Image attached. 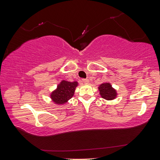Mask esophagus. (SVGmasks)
I'll list each match as a JSON object with an SVG mask.
<instances>
[{"mask_svg": "<svg viewBox=\"0 0 160 160\" xmlns=\"http://www.w3.org/2000/svg\"><path fill=\"white\" fill-rule=\"evenodd\" d=\"M82 81H83V82L85 84H88L89 83V81L88 79H83Z\"/></svg>", "mask_w": 160, "mask_h": 160, "instance_id": "esophagus-1", "label": "esophagus"}]
</instances>
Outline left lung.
<instances>
[{"mask_svg": "<svg viewBox=\"0 0 160 160\" xmlns=\"http://www.w3.org/2000/svg\"><path fill=\"white\" fill-rule=\"evenodd\" d=\"M98 89L101 98L108 101L113 100L118 96L117 91L109 83H101L98 87Z\"/></svg>", "mask_w": 160, "mask_h": 160, "instance_id": "1", "label": "left lung"}]
</instances>
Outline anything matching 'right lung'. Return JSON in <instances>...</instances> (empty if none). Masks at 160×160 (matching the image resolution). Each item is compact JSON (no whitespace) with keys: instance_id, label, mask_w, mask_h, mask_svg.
Masks as SVG:
<instances>
[{"instance_id":"1","label":"right lung","mask_w":160,"mask_h":160,"mask_svg":"<svg viewBox=\"0 0 160 160\" xmlns=\"http://www.w3.org/2000/svg\"><path fill=\"white\" fill-rule=\"evenodd\" d=\"M77 81H67L62 80L57 88L50 94V98L56 105H63L74 95L75 89L78 86Z\"/></svg>"}]
</instances>
